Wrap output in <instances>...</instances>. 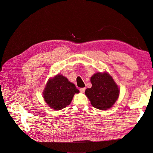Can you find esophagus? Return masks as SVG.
Masks as SVG:
<instances>
[{
  "instance_id": "34e87169",
  "label": "esophagus",
  "mask_w": 153,
  "mask_h": 153,
  "mask_svg": "<svg viewBox=\"0 0 153 153\" xmlns=\"http://www.w3.org/2000/svg\"><path fill=\"white\" fill-rule=\"evenodd\" d=\"M85 88H80V89H79V90H80V92H82V93H84L85 91Z\"/></svg>"
}]
</instances>
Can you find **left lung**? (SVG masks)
<instances>
[{
  "instance_id": "8db88e82",
  "label": "left lung",
  "mask_w": 153,
  "mask_h": 153,
  "mask_svg": "<svg viewBox=\"0 0 153 153\" xmlns=\"http://www.w3.org/2000/svg\"><path fill=\"white\" fill-rule=\"evenodd\" d=\"M92 87L85 90L91 105L100 110H107L117 100L120 90L108 73H96L91 77Z\"/></svg>"
}]
</instances>
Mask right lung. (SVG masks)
<instances>
[{
    "label": "right lung",
    "mask_w": 153,
    "mask_h": 153,
    "mask_svg": "<svg viewBox=\"0 0 153 153\" xmlns=\"http://www.w3.org/2000/svg\"><path fill=\"white\" fill-rule=\"evenodd\" d=\"M79 92L74 84L62 75L58 74L48 82L43 97L51 108L59 110L70 104L74 94Z\"/></svg>",
    "instance_id": "1"
}]
</instances>
